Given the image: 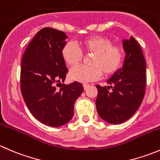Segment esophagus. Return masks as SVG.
Instances as JSON below:
<instances>
[{
  "label": "esophagus",
  "instance_id": "obj_1",
  "mask_svg": "<svg viewBox=\"0 0 160 160\" xmlns=\"http://www.w3.org/2000/svg\"><path fill=\"white\" fill-rule=\"evenodd\" d=\"M83 88H84V90H87L88 88H89L90 84H88V83H83Z\"/></svg>",
  "mask_w": 160,
  "mask_h": 160
}]
</instances>
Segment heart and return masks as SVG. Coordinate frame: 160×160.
I'll use <instances>...</instances> for the list:
<instances>
[{
    "instance_id": "b5f03b06",
    "label": "heart",
    "mask_w": 160,
    "mask_h": 160,
    "mask_svg": "<svg viewBox=\"0 0 160 160\" xmlns=\"http://www.w3.org/2000/svg\"><path fill=\"white\" fill-rule=\"evenodd\" d=\"M80 48L86 54H93L90 59V67L79 66L69 72V77L74 81L87 83L96 80L101 74L112 75L122 65L123 50L112 45L108 38L102 36H91L80 40ZM61 56L68 67L77 66L83 59V54L74 43L67 42L61 49Z\"/></svg>"
}]
</instances>
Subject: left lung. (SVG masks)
<instances>
[{
    "label": "left lung",
    "instance_id": "8db88e82",
    "mask_svg": "<svg viewBox=\"0 0 160 160\" xmlns=\"http://www.w3.org/2000/svg\"><path fill=\"white\" fill-rule=\"evenodd\" d=\"M123 48L126 53L123 67L106 81L111 86H96L98 114L114 125L125 122L135 114L146 91V63L141 47L132 36L124 40Z\"/></svg>",
    "mask_w": 160,
    "mask_h": 160
}]
</instances>
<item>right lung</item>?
<instances>
[{"label":"right lung","mask_w":160,"mask_h":160,"mask_svg":"<svg viewBox=\"0 0 160 160\" xmlns=\"http://www.w3.org/2000/svg\"><path fill=\"white\" fill-rule=\"evenodd\" d=\"M67 35L52 28L41 29L27 46L22 59L21 91L32 115L52 127L65 125L73 116L83 85L62 84L68 72L61 56Z\"/></svg>","instance_id":"1"}]
</instances>
